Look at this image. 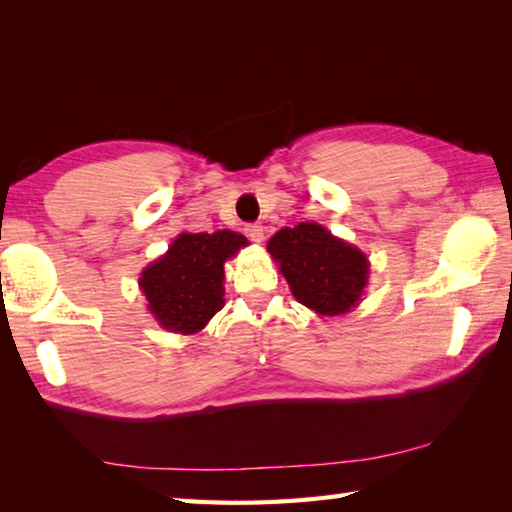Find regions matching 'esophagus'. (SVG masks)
Segmentation results:
<instances>
[{
  "label": "esophagus",
  "mask_w": 512,
  "mask_h": 512,
  "mask_svg": "<svg viewBox=\"0 0 512 512\" xmlns=\"http://www.w3.org/2000/svg\"><path fill=\"white\" fill-rule=\"evenodd\" d=\"M244 233H246V237L250 239V242H255V244H262L264 242V226L262 224H246Z\"/></svg>",
  "instance_id": "esophagus-1"
}]
</instances>
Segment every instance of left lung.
<instances>
[{
	"instance_id": "left-lung-1",
	"label": "left lung",
	"mask_w": 512,
	"mask_h": 512,
	"mask_svg": "<svg viewBox=\"0 0 512 512\" xmlns=\"http://www.w3.org/2000/svg\"><path fill=\"white\" fill-rule=\"evenodd\" d=\"M268 253L277 259L292 295L314 312L343 314L363 295L367 257L319 224L281 228L270 237Z\"/></svg>"
}]
</instances>
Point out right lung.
Instances as JSON below:
<instances>
[{
	"instance_id": "obj_1",
	"label": "right lung",
	"mask_w": 512,
	"mask_h": 512,
	"mask_svg": "<svg viewBox=\"0 0 512 512\" xmlns=\"http://www.w3.org/2000/svg\"><path fill=\"white\" fill-rule=\"evenodd\" d=\"M246 244V237L233 231L182 233L140 277L162 328L180 334L202 330L224 306V262Z\"/></svg>"
}]
</instances>
